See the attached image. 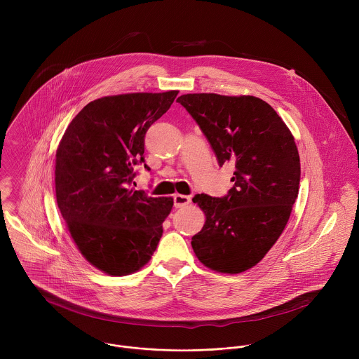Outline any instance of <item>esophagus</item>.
<instances>
[{"label":"esophagus","mask_w":359,"mask_h":359,"mask_svg":"<svg viewBox=\"0 0 359 359\" xmlns=\"http://www.w3.org/2000/svg\"><path fill=\"white\" fill-rule=\"evenodd\" d=\"M189 203H191V198L187 196V195H175L174 196V205H175L177 208L189 205Z\"/></svg>","instance_id":"1"}]
</instances>
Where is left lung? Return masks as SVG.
Instances as JSON below:
<instances>
[{"label":"left lung","mask_w":359,"mask_h":359,"mask_svg":"<svg viewBox=\"0 0 359 359\" xmlns=\"http://www.w3.org/2000/svg\"><path fill=\"white\" fill-rule=\"evenodd\" d=\"M177 102L199 124L218 164L235 165L228 195L192 199L205 214L194 252L212 271L241 273L264 258L289 221L302 172L294 138L256 97L187 94Z\"/></svg>","instance_id":"obj_1"}]
</instances>
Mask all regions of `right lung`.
I'll list each match as a JSON object with an SVG mask.
<instances>
[{
    "instance_id": "add662e5",
    "label": "right lung",
    "mask_w": 359,
    "mask_h": 359,
    "mask_svg": "<svg viewBox=\"0 0 359 359\" xmlns=\"http://www.w3.org/2000/svg\"><path fill=\"white\" fill-rule=\"evenodd\" d=\"M178 91L103 97L84 106L66 128L55 160L59 211L83 257L107 275L141 269L163 235L172 198L131 188L145 165V134ZM135 184V182H134Z\"/></svg>"
}]
</instances>
